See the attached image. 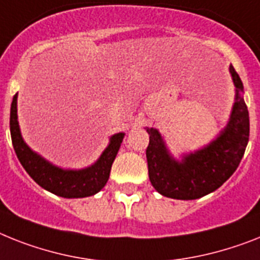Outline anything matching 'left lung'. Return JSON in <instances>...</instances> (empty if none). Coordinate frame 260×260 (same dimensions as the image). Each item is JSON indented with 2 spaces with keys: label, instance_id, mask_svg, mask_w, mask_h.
Returning <instances> with one entry per match:
<instances>
[{
  "label": "left lung",
  "instance_id": "8db88e82",
  "mask_svg": "<svg viewBox=\"0 0 260 260\" xmlns=\"http://www.w3.org/2000/svg\"><path fill=\"white\" fill-rule=\"evenodd\" d=\"M230 73L235 85L230 121L206 147L177 160L169 153L159 132L146 128L150 135L146 149L150 182L164 197L182 201L202 198L219 188L241 164L250 137V118L243 100V83L233 66Z\"/></svg>",
  "mask_w": 260,
  "mask_h": 260
}]
</instances>
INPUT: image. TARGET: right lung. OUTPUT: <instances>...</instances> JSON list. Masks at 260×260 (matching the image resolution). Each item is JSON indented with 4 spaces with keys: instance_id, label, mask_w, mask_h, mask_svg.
<instances>
[{
    "instance_id": "1",
    "label": "right lung",
    "mask_w": 260,
    "mask_h": 260,
    "mask_svg": "<svg viewBox=\"0 0 260 260\" xmlns=\"http://www.w3.org/2000/svg\"><path fill=\"white\" fill-rule=\"evenodd\" d=\"M10 135L17 158L26 173L41 187L62 198H85L101 191L109 179L111 165L125 137L123 133L113 135L100 159L90 167L82 170H65L57 167L34 153L23 142L17 117V94L13 96L10 107Z\"/></svg>"
}]
</instances>
